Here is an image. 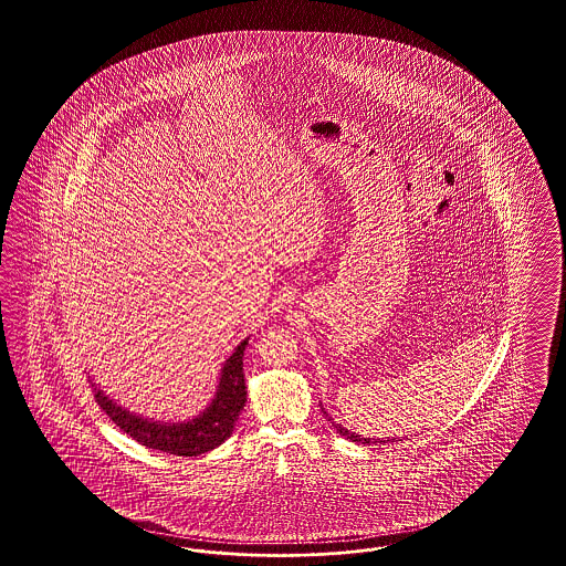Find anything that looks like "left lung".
<instances>
[{"label": "left lung", "mask_w": 566, "mask_h": 566, "mask_svg": "<svg viewBox=\"0 0 566 566\" xmlns=\"http://www.w3.org/2000/svg\"><path fill=\"white\" fill-rule=\"evenodd\" d=\"M339 431L340 433H343V436H347V438H349V440H354V442H363V444H375V442H379V444H381V442H394V440H370V438H360V436H358V433H349V431L347 430H343V428H340L339 426Z\"/></svg>", "instance_id": "8db88e82"}]
</instances>
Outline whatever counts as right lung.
<instances>
[{"label":"right lung","mask_w":566,"mask_h":566,"mask_svg":"<svg viewBox=\"0 0 566 566\" xmlns=\"http://www.w3.org/2000/svg\"><path fill=\"white\" fill-rule=\"evenodd\" d=\"M247 345L249 339L242 340L229 356L212 405L206 408L200 417L187 423H159L140 419L130 410L117 407L96 387L92 389L94 400L115 426L124 433H128L138 444L156 451L170 452L177 457H198L202 452L212 451L229 438V433L233 431V423L238 421L242 408L247 405V384L242 368Z\"/></svg>","instance_id":"add662e5"}]
</instances>
